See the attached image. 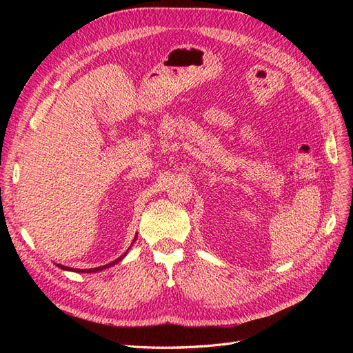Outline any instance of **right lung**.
I'll return each mask as SVG.
<instances>
[{"instance_id": "add662e5", "label": "right lung", "mask_w": 353, "mask_h": 353, "mask_svg": "<svg viewBox=\"0 0 353 353\" xmlns=\"http://www.w3.org/2000/svg\"><path fill=\"white\" fill-rule=\"evenodd\" d=\"M137 239V237H135ZM128 252H125L121 258H117L116 261H113V262H110V263H108V265H103V266H97V268H90V270H73V268H68V266H65V265H59L57 263V266L59 268H61V270H65V271H73V272H97V271H103V270H105V268H109V266H113L114 263H117V262H121L122 259H123V256L126 254Z\"/></svg>"}]
</instances>
